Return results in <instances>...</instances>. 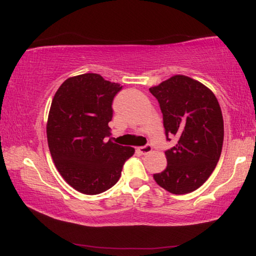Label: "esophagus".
<instances>
[{
  "instance_id": "1",
  "label": "esophagus",
  "mask_w": 256,
  "mask_h": 256,
  "mask_svg": "<svg viewBox=\"0 0 256 256\" xmlns=\"http://www.w3.org/2000/svg\"><path fill=\"white\" fill-rule=\"evenodd\" d=\"M138 151L141 153V154H148L152 151V146H138Z\"/></svg>"
}]
</instances>
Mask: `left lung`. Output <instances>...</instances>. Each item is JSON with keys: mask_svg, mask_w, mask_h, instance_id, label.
Wrapping results in <instances>:
<instances>
[{"mask_svg": "<svg viewBox=\"0 0 256 256\" xmlns=\"http://www.w3.org/2000/svg\"><path fill=\"white\" fill-rule=\"evenodd\" d=\"M159 102L166 140L176 143L166 156L168 164L153 174L166 192L184 194L198 189L212 174L224 141V120L214 92L192 78L176 75L151 87Z\"/></svg>", "mask_w": 256, "mask_h": 256, "instance_id": "left-lung-1", "label": "left lung"}]
</instances>
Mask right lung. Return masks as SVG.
Returning a JSON list of instances; mask_svg holds the SVG:
<instances>
[{"mask_svg": "<svg viewBox=\"0 0 256 256\" xmlns=\"http://www.w3.org/2000/svg\"><path fill=\"white\" fill-rule=\"evenodd\" d=\"M98 74L64 80L54 94L47 123L49 150L62 178L77 192L97 194L118 182L134 148L106 141L112 103L122 90Z\"/></svg>", "mask_w": 256, "mask_h": 256, "instance_id": "add662e5", "label": "right lung"}]
</instances>
